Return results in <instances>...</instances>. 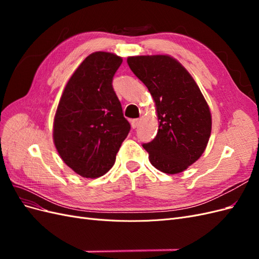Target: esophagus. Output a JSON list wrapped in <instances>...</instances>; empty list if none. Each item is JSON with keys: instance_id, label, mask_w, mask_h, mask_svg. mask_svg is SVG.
I'll return each mask as SVG.
<instances>
[{"instance_id": "obj_1", "label": "esophagus", "mask_w": 259, "mask_h": 259, "mask_svg": "<svg viewBox=\"0 0 259 259\" xmlns=\"http://www.w3.org/2000/svg\"><path fill=\"white\" fill-rule=\"evenodd\" d=\"M139 123H140V119H134V120H132L131 121V124H132V127L133 128H136L138 125H139Z\"/></svg>"}]
</instances>
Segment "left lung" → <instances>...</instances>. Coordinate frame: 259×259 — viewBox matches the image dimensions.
I'll return each instance as SVG.
<instances>
[{
    "mask_svg": "<svg viewBox=\"0 0 259 259\" xmlns=\"http://www.w3.org/2000/svg\"><path fill=\"white\" fill-rule=\"evenodd\" d=\"M127 64L150 92L159 130L143 147L149 161L166 174H179L200 159L211 131L206 100L187 69L168 55L131 56Z\"/></svg>",
    "mask_w": 259,
    "mask_h": 259,
    "instance_id": "obj_1",
    "label": "left lung"
}]
</instances>
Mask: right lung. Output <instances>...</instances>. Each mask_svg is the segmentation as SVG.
I'll list each match as a JSON object with an SVG mask.
<instances>
[{
  "label": "right lung",
  "mask_w": 259,
  "mask_h": 259,
  "mask_svg": "<svg viewBox=\"0 0 259 259\" xmlns=\"http://www.w3.org/2000/svg\"><path fill=\"white\" fill-rule=\"evenodd\" d=\"M122 57L108 52L89 55L62 92L53 125L61 160L84 178L105 175L115 162L131 125L112 88Z\"/></svg>",
  "instance_id": "right-lung-1"
}]
</instances>
